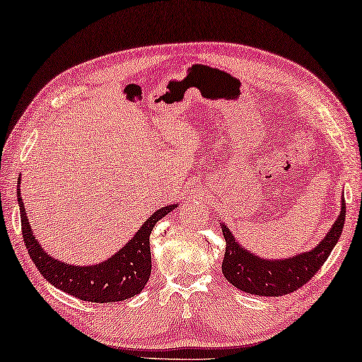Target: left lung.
Here are the masks:
<instances>
[{"instance_id": "1", "label": "left lung", "mask_w": 362, "mask_h": 362, "mask_svg": "<svg viewBox=\"0 0 362 362\" xmlns=\"http://www.w3.org/2000/svg\"><path fill=\"white\" fill-rule=\"evenodd\" d=\"M345 213L346 206L343 199L340 215L327 235L313 250L282 259H264L248 252L221 223L226 240V252L221 266L224 277L235 288L259 297H281L295 292L321 269L330 252L334 250L345 224Z\"/></svg>"}]
</instances>
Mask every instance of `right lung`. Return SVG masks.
I'll return each instance as SVG.
<instances>
[{
  "label": "right lung",
  "instance_id": "add662e5",
  "mask_svg": "<svg viewBox=\"0 0 362 362\" xmlns=\"http://www.w3.org/2000/svg\"><path fill=\"white\" fill-rule=\"evenodd\" d=\"M19 182L17 181V185ZM17 202L21 206L23 244L38 271L47 282L65 293L93 303H114L142 292L152 271L149 242L152 229L158 220L177 206L167 205L152 213L133 239L105 262L91 266H74L49 257L35 239L21 197V189H17Z\"/></svg>",
  "mask_w": 362,
  "mask_h": 362
}]
</instances>
